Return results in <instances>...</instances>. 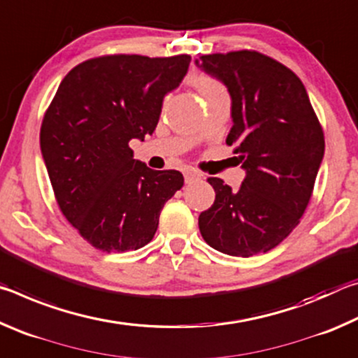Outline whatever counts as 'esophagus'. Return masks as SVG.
<instances>
[{
    "mask_svg": "<svg viewBox=\"0 0 358 358\" xmlns=\"http://www.w3.org/2000/svg\"><path fill=\"white\" fill-rule=\"evenodd\" d=\"M201 178H202V173H199L197 171H192V169H187V171H185L186 183H194V181H197Z\"/></svg>",
    "mask_w": 358,
    "mask_h": 358,
    "instance_id": "1",
    "label": "esophagus"
}]
</instances>
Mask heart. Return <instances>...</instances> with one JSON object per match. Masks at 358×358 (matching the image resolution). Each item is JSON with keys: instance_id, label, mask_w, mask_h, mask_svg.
Masks as SVG:
<instances>
[{"instance_id": "obj_1", "label": "heart", "mask_w": 358, "mask_h": 358, "mask_svg": "<svg viewBox=\"0 0 358 358\" xmlns=\"http://www.w3.org/2000/svg\"><path fill=\"white\" fill-rule=\"evenodd\" d=\"M191 82L194 87H196L197 92L201 93L203 99L210 98V96H216V94H226V90H224L222 85L208 76L197 74L192 77Z\"/></svg>"}]
</instances>
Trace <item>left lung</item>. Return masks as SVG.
I'll return each instance as SVG.
<instances>
[{"label": "left lung", "mask_w": 358, "mask_h": 358, "mask_svg": "<svg viewBox=\"0 0 358 358\" xmlns=\"http://www.w3.org/2000/svg\"><path fill=\"white\" fill-rule=\"evenodd\" d=\"M230 94L227 145L245 171L238 191L208 178L215 202L199 216L203 240L224 254L273 250L299 226L324 159V132L305 85L286 66L241 50L196 59Z\"/></svg>", "instance_id": "1"}]
</instances>
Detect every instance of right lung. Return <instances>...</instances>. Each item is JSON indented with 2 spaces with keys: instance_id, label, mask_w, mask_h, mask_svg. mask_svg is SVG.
<instances>
[{
  "instance_id": "right-lung-1",
  "label": "right lung",
  "mask_w": 358,
  "mask_h": 358,
  "mask_svg": "<svg viewBox=\"0 0 358 358\" xmlns=\"http://www.w3.org/2000/svg\"><path fill=\"white\" fill-rule=\"evenodd\" d=\"M189 55L88 59L63 78L41 126V153L57 202L94 248L124 252L150 243L164 203L183 186L178 171H153L129 141L153 134L166 94Z\"/></svg>"
}]
</instances>
